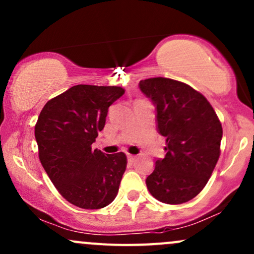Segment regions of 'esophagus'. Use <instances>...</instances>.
<instances>
[{
    "mask_svg": "<svg viewBox=\"0 0 254 254\" xmlns=\"http://www.w3.org/2000/svg\"><path fill=\"white\" fill-rule=\"evenodd\" d=\"M136 159V155H132V154H127V160H129L130 162H133Z\"/></svg>",
    "mask_w": 254,
    "mask_h": 254,
    "instance_id": "1",
    "label": "esophagus"
}]
</instances>
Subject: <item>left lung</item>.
I'll list each match as a JSON object with an SVG mask.
<instances>
[{"label": "left lung", "mask_w": 254, "mask_h": 254, "mask_svg": "<svg viewBox=\"0 0 254 254\" xmlns=\"http://www.w3.org/2000/svg\"><path fill=\"white\" fill-rule=\"evenodd\" d=\"M139 89L156 106L157 131L166 156L156 160L145 184L166 204L189 202L203 190L220 157L222 125L206 98L189 84L166 77L142 80Z\"/></svg>", "instance_id": "1"}]
</instances>
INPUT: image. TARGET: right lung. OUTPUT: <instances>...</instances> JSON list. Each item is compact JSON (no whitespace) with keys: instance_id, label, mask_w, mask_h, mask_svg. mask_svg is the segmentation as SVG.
Returning <instances> with one entry per match:
<instances>
[{"instance_id":"right-lung-1","label":"right lung","mask_w":254,"mask_h":254,"mask_svg":"<svg viewBox=\"0 0 254 254\" xmlns=\"http://www.w3.org/2000/svg\"><path fill=\"white\" fill-rule=\"evenodd\" d=\"M117 86L77 84L52 98L38 117L36 135L44 170L69 203L101 209L117 196L127 159L92 149L107 110L124 94Z\"/></svg>"}]
</instances>
